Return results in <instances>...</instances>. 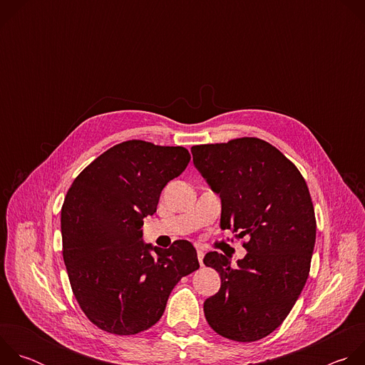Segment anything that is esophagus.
<instances>
[{
  "mask_svg": "<svg viewBox=\"0 0 365 365\" xmlns=\"http://www.w3.org/2000/svg\"><path fill=\"white\" fill-rule=\"evenodd\" d=\"M203 255H205V252H203L202 250H197V259H199V263H200V266L203 264Z\"/></svg>",
  "mask_w": 365,
  "mask_h": 365,
  "instance_id": "esophagus-1",
  "label": "esophagus"
}]
</instances>
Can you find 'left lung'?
Here are the masks:
<instances>
[{
	"label": "left lung",
	"mask_w": 365,
	"mask_h": 365,
	"mask_svg": "<svg viewBox=\"0 0 365 365\" xmlns=\"http://www.w3.org/2000/svg\"><path fill=\"white\" fill-rule=\"evenodd\" d=\"M190 151L221 197V228L247 237L235 267L217 251L205 255L221 276L220 292L203 303L205 318L224 338L258 341L282 325L309 276L317 220L307 185L282 151L255 137Z\"/></svg>",
	"instance_id": "left-lung-1"
}]
</instances>
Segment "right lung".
Listing matches in <instances>:
<instances>
[{
  "label": "right lung",
  "instance_id": "right-lung-1",
  "mask_svg": "<svg viewBox=\"0 0 365 365\" xmlns=\"http://www.w3.org/2000/svg\"><path fill=\"white\" fill-rule=\"evenodd\" d=\"M189 160L185 147L128 140L103 151L71 185L61 217L63 262L81 309L99 329L135 335L151 328L179 280L199 269L189 241L163 250L144 244L141 231Z\"/></svg>",
  "mask_w": 365,
  "mask_h": 365
}]
</instances>
